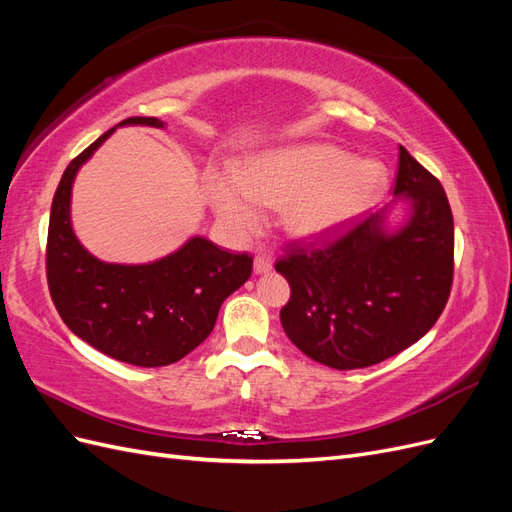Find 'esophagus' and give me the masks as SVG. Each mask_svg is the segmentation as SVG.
Segmentation results:
<instances>
[{"label": "esophagus", "instance_id": "obj_1", "mask_svg": "<svg viewBox=\"0 0 512 512\" xmlns=\"http://www.w3.org/2000/svg\"><path fill=\"white\" fill-rule=\"evenodd\" d=\"M273 267V258L269 254H258L254 258V273L262 275V273H269Z\"/></svg>", "mask_w": 512, "mask_h": 512}]
</instances>
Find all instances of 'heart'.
<instances>
[{
  "label": "heart",
  "instance_id": "obj_1",
  "mask_svg": "<svg viewBox=\"0 0 512 512\" xmlns=\"http://www.w3.org/2000/svg\"><path fill=\"white\" fill-rule=\"evenodd\" d=\"M386 183L384 166L348 158L331 145H297L262 153L243 170L232 164L205 175V194L220 222L247 237L265 205L284 203V224L303 239L333 237L374 207Z\"/></svg>",
  "mask_w": 512,
  "mask_h": 512
}]
</instances>
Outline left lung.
Masks as SVG:
<instances>
[{"mask_svg":"<svg viewBox=\"0 0 512 512\" xmlns=\"http://www.w3.org/2000/svg\"><path fill=\"white\" fill-rule=\"evenodd\" d=\"M395 200L406 222L386 228L391 205L327 245L292 243L275 271L290 284L280 318L290 342L333 369H361L418 342L448 301L455 228L440 181L399 147Z\"/></svg>","mask_w":512,"mask_h":512,"instance_id":"8db88e82","label":"left lung"}]
</instances>
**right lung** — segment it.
Instances as JSON below:
<instances>
[{"label":"right lung","mask_w":512,"mask_h":512,"mask_svg":"<svg viewBox=\"0 0 512 512\" xmlns=\"http://www.w3.org/2000/svg\"><path fill=\"white\" fill-rule=\"evenodd\" d=\"M119 126L164 128L156 117H130ZM115 132H104L76 156L51 205L46 280L68 329L96 350L138 367L177 363L209 337L226 297L252 275L250 254H230L205 237L147 265H115L89 254L70 220L79 168Z\"/></svg>","instance_id":"add662e5"}]
</instances>
